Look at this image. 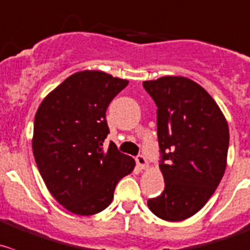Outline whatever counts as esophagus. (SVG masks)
<instances>
[{
  "instance_id": "34e87169",
  "label": "esophagus",
  "mask_w": 250,
  "mask_h": 250,
  "mask_svg": "<svg viewBox=\"0 0 250 250\" xmlns=\"http://www.w3.org/2000/svg\"><path fill=\"white\" fill-rule=\"evenodd\" d=\"M135 162H137L138 167H140L142 169L146 168L147 167V161L146 159H145V156H143V155H138V156L135 157Z\"/></svg>"
}]
</instances>
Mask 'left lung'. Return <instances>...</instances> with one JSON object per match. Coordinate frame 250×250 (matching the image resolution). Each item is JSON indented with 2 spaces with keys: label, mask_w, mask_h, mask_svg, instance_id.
<instances>
[{
  "label": "left lung",
  "mask_w": 250,
  "mask_h": 250,
  "mask_svg": "<svg viewBox=\"0 0 250 250\" xmlns=\"http://www.w3.org/2000/svg\"><path fill=\"white\" fill-rule=\"evenodd\" d=\"M157 106L160 169L165 189L147 200L166 221L197 214L214 194L227 164L229 125L214 99L184 77H162L143 83Z\"/></svg>",
  "instance_id": "left-lung-1"
}]
</instances>
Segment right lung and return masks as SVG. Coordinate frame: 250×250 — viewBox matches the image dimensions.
I'll return each instance as SVG.
<instances>
[{
  "instance_id": "1",
  "label": "right lung",
  "mask_w": 250,
  "mask_h": 250,
  "mask_svg": "<svg viewBox=\"0 0 250 250\" xmlns=\"http://www.w3.org/2000/svg\"><path fill=\"white\" fill-rule=\"evenodd\" d=\"M128 85L101 71L72 74L39 106L34 121L33 152L52 197L73 214H98L111 204L118 181L135 166L133 157L112 142L106 110Z\"/></svg>"
}]
</instances>
